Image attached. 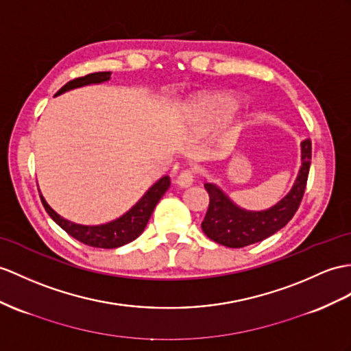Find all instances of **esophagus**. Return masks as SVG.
Listing matches in <instances>:
<instances>
[{
  "mask_svg": "<svg viewBox=\"0 0 351 351\" xmlns=\"http://www.w3.org/2000/svg\"><path fill=\"white\" fill-rule=\"evenodd\" d=\"M193 180H195V174L192 169H184L182 171L180 174H178L177 177V184L180 187H189L193 184Z\"/></svg>",
  "mask_w": 351,
  "mask_h": 351,
  "instance_id": "34e87169",
  "label": "esophagus"
}]
</instances>
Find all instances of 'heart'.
I'll use <instances>...</instances> for the list:
<instances>
[{"label":"heart","mask_w":351,"mask_h":351,"mask_svg":"<svg viewBox=\"0 0 351 351\" xmlns=\"http://www.w3.org/2000/svg\"><path fill=\"white\" fill-rule=\"evenodd\" d=\"M237 108V99L232 93H207L191 102L189 114L192 121L202 125H213L228 117Z\"/></svg>","instance_id":"1"}]
</instances>
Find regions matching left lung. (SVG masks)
I'll list each match as a JSON object with an SVG mask.
<instances>
[{"mask_svg": "<svg viewBox=\"0 0 351 351\" xmlns=\"http://www.w3.org/2000/svg\"><path fill=\"white\" fill-rule=\"evenodd\" d=\"M301 160L296 182L283 199L265 211H247L228 198L213 183H205L210 204L201 228L210 240L230 249L259 243L287 225L302 201L311 164V140L301 143Z\"/></svg>", "mask_w": 351, "mask_h": 351, "instance_id": "1", "label": "left lung"}]
</instances>
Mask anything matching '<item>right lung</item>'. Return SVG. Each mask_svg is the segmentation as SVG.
I'll use <instances>...</instances> for the list:
<instances>
[{
  "mask_svg": "<svg viewBox=\"0 0 351 351\" xmlns=\"http://www.w3.org/2000/svg\"><path fill=\"white\" fill-rule=\"evenodd\" d=\"M110 71H101L79 77V79H74L64 84V86L56 92V95H61V93L75 88L86 86V84L107 82L110 80ZM169 183L171 182L168 176L159 178V180L143 195V198L136 202L130 211H126L123 216L113 221H108L106 225L97 226L77 225L74 221L66 220L50 208V205L46 202L45 198H43V195H40V198L43 205H45L46 211L49 213V216L52 217L68 235L75 238L77 241L90 247H98V249H116V247H121L134 241L135 238H138L143 234V230L146 228L156 204L168 191Z\"/></svg>",
  "mask_w": 351,
  "mask_h": 351,
  "instance_id": "obj_1",
  "label": "right lung"
}]
</instances>
